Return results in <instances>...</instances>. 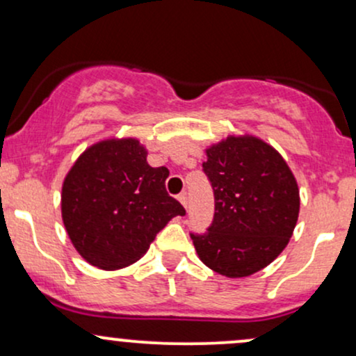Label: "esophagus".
Returning <instances> with one entry per match:
<instances>
[{
	"label": "esophagus",
	"mask_w": 356,
	"mask_h": 356,
	"mask_svg": "<svg viewBox=\"0 0 356 356\" xmlns=\"http://www.w3.org/2000/svg\"><path fill=\"white\" fill-rule=\"evenodd\" d=\"M177 199H179V202H181L182 206L187 209V194H186V192H182V194H179Z\"/></svg>",
	"instance_id": "esophagus-1"
}]
</instances>
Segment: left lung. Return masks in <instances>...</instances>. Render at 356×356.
<instances>
[{"label":"left lung","instance_id":"8db88e82","mask_svg":"<svg viewBox=\"0 0 356 356\" xmlns=\"http://www.w3.org/2000/svg\"><path fill=\"white\" fill-rule=\"evenodd\" d=\"M204 152L216 212L207 234H191L195 252L218 275L251 276L293 236L300 214L295 174L275 147L252 134L227 136Z\"/></svg>","mask_w":356,"mask_h":356}]
</instances>
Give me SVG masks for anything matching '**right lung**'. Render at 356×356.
<instances>
[{"label":"right lung","mask_w":356,"mask_h":356,"mask_svg":"<svg viewBox=\"0 0 356 356\" xmlns=\"http://www.w3.org/2000/svg\"><path fill=\"white\" fill-rule=\"evenodd\" d=\"M136 137H108L79 155L61 184V220L76 252L115 271L149 251L184 207L165 192V167H150Z\"/></svg>","instance_id":"obj_1"}]
</instances>
